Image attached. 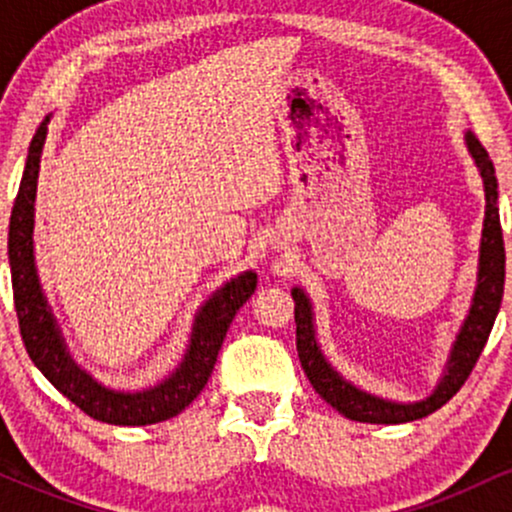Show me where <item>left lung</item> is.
Here are the masks:
<instances>
[{
    "label": "left lung",
    "instance_id": "obj_1",
    "mask_svg": "<svg viewBox=\"0 0 512 512\" xmlns=\"http://www.w3.org/2000/svg\"><path fill=\"white\" fill-rule=\"evenodd\" d=\"M469 154L477 161L481 178H484L486 192V219L484 233H481V255H479V284L474 293L472 310H469L467 320H464L462 332L457 334L455 349H452L448 370H445L443 380L436 387L431 397L416 404H395L385 402L380 397H370L366 392L356 390L354 385L346 383L334 373L325 356L320 354L315 342L313 330V313H310L308 298L303 296L301 289H293V315H296V349L301 366L308 375L310 385L315 392L332 404L339 414H344L351 421H363V424H407V421L424 419L433 411L450 402L452 397L460 392L464 380L469 378L472 368L477 366L481 351H484L486 339H489L493 322H496L498 308L503 301V284H505V245L501 231V216H498V180L496 170L486 149L467 132Z\"/></svg>",
    "mask_w": 512,
    "mask_h": 512
}]
</instances>
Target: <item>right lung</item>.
<instances>
[{"instance_id": "add662e5", "label": "right lung", "mask_w": 512, "mask_h": 512, "mask_svg": "<svg viewBox=\"0 0 512 512\" xmlns=\"http://www.w3.org/2000/svg\"><path fill=\"white\" fill-rule=\"evenodd\" d=\"M45 134H48V120L35 129L33 142L28 146L26 168L9 221L11 286H14L16 317L28 356L69 402H74L93 419L115 426H146L166 421L180 414L204 390L233 317L257 289V274H240L238 279L228 281L221 291H216L214 298H209L197 315L185 361L166 383L134 395L101 387L69 358L35 274L33 204Z\"/></svg>"}]
</instances>
